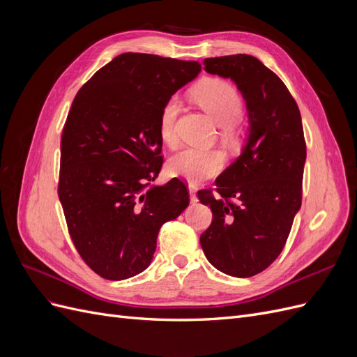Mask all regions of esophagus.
<instances>
[{
    "instance_id": "34e87169",
    "label": "esophagus",
    "mask_w": 357,
    "mask_h": 357,
    "mask_svg": "<svg viewBox=\"0 0 357 357\" xmlns=\"http://www.w3.org/2000/svg\"><path fill=\"white\" fill-rule=\"evenodd\" d=\"M189 195H190V202L197 204L198 202V197H197V188L193 185H189Z\"/></svg>"
}]
</instances>
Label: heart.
<instances>
[{"label": "heart", "instance_id": "1", "mask_svg": "<svg viewBox=\"0 0 357 357\" xmlns=\"http://www.w3.org/2000/svg\"><path fill=\"white\" fill-rule=\"evenodd\" d=\"M192 98L207 112L214 122L222 125V134L226 139H238L243 128L240 113L243 98L234 86L220 79H205L192 89ZM181 102L177 96L167 100L159 116V132L165 143L176 142V121ZM225 165L223 153L219 150H205L186 147L171 158V174L188 181H201L218 174Z\"/></svg>", "mask_w": 357, "mask_h": 357}]
</instances>
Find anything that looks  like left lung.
Wrapping results in <instances>:
<instances>
[{"mask_svg":"<svg viewBox=\"0 0 357 357\" xmlns=\"http://www.w3.org/2000/svg\"><path fill=\"white\" fill-rule=\"evenodd\" d=\"M205 71L231 79L245 101L248 134L241 155L199 190L213 213L201 235L208 262L232 277H252L282 253L301 208L307 158L298 105L278 75L250 55L204 59Z\"/></svg>","mask_w":357,"mask_h":357,"instance_id":"left-lung-1","label":"left lung"}]
</instances>
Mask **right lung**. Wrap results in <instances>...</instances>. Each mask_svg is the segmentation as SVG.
<instances>
[{"mask_svg": "<svg viewBox=\"0 0 357 357\" xmlns=\"http://www.w3.org/2000/svg\"><path fill=\"white\" fill-rule=\"evenodd\" d=\"M199 71L197 61L128 52L75 95L61 139L58 195L75 248L102 278L143 273L160 226L189 205L181 180L152 181L164 162L162 107Z\"/></svg>", "mask_w": 357, "mask_h": 357, "instance_id": "add662e5", "label": "right lung"}]
</instances>
